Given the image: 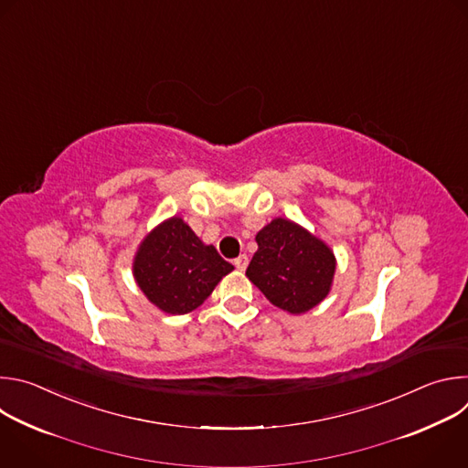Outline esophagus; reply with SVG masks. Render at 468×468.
<instances>
[{
    "instance_id": "34e87169",
    "label": "esophagus",
    "mask_w": 468,
    "mask_h": 468,
    "mask_svg": "<svg viewBox=\"0 0 468 468\" xmlns=\"http://www.w3.org/2000/svg\"><path fill=\"white\" fill-rule=\"evenodd\" d=\"M233 264L237 266V271H240V272L246 271V266H248V255H244V253L239 255V257L233 261Z\"/></svg>"
}]
</instances>
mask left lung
<instances>
[{
  "instance_id": "1",
  "label": "left lung",
  "mask_w": 468,
  "mask_h": 468,
  "mask_svg": "<svg viewBox=\"0 0 468 468\" xmlns=\"http://www.w3.org/2000/svg\"><path fill=\"white\" fill-rule=\"evenodd\" d=\"M255 240L257 251L246 276L272 305L302 314L325 300L337 259L322 239L278 217L255 235Z\"/></svg>"
}]
</instances>
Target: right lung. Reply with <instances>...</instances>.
Wrapping results in <instances>:
<instances>
[{"instance_id":"right-lung-1","label":"right lung","mask_w":468,"mask_h":468,"mask_svg":"<svg viewBox=\"0 0 468 468\" xmlns=\"http://www.w3.org/2000/svg\"><path fill=\"white\" fill-rule=\"evenodd\" d=\"M233 264L206 244L181 217L155 226L133 257V278L150 303L168 314L202 305Z\"/></svg>"}]
</instances>
